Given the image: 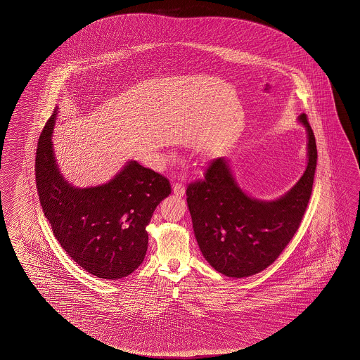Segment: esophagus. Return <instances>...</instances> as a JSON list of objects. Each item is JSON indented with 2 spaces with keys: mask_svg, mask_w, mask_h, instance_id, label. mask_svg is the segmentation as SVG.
<instances>
[{
  "mask_svg": "<svg viewBox=\"0 0 360 360\" xmlns=\"http://www.w3.org/2000/svg\"><path fill=\"white\" fill-rule=\"evenodd\" d=\"M173 192H174L177 195H184V192H186V187H184V184H183L182 182L173 183Z\"/></svg>",
  "mask_w": 360,
  "mask_h": 360,
  "instance_id": "1",
  "label": "esophagus"
}]
</instances>
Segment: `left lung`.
Returning <instances> with one entry per match:
<instances>
[{"instance_id": "obj_1", "label": "left lung", "mask_w": 360, "mask_h": 360, "mask_svg": "<svg viewBox=\"0 0 360 360\" xmlns=\"http://www.w3.org/2000/svg\"><path fill=\"white\" fill-rule=\"evenodd\" d=\"M307 171L281 198L264 202L237 186L224 158L212 160L203 178L189 183L187 203L202 255L214 270L230 277H248L265 270L283 252L300 227L311 197L318 160L315 136L307 114Z\"/></svg>"}]
</instances>
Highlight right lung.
<instances>
[{"label": "right lung", "mask_w": 360, "mask_h": 360, "mask_svg": "<svg viewBox=\"0 0 360 360\" xmlns=\"http://www.w3.org/2000/svg\"><path fill=\"white\" fill-rule=\"evenodd\" d=\"M56 109L36 149V188L53 235L71 259L101 278L128 276L147 252V224L155 207L171 193L169 181L130 160L112 181L75 188L55 163L51 134Z\"/></svg>", "instance_id": "right-lung-1"}]
</instances>
